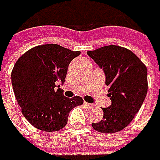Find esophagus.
<instances>
[{
	"instance_id": "esophagus-1",
	"label": "esophagus",
	"mask_w": 160,
	"mask_h": 160,
	"mask_svg": "<svg viewBox=\"0 0 160 160\" xmlns=\"http://www.w3.org/2000/svg\"><path fill=\"white\" fill-rule=\"evenodd\" d=\"M83 105H84V107H86V108H89V107H92V104H91V103L86 102H83Z\"/></svg>"
}]
</instances>
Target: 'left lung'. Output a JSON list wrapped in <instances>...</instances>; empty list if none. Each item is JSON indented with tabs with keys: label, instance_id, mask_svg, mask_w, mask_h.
<instances>
[{
	"label": "left lung",
	"instance_id": "1",
	"mask_svg": "<svg viewBox=\"0 0 160 160\" xmlns=\"http://www.w3.org/2000/svg\"><path fill=\"white\" fill-rule=\"evenodd\" d=\"M102 69L112 104L103 118L92 123L97 131L114 133L127 128L138 112L148 92V69L134 53L118 46H107L87 52Z\"/></svg>",
	"mask_w": 160,
	"mask_h": 160
}]
</instances>
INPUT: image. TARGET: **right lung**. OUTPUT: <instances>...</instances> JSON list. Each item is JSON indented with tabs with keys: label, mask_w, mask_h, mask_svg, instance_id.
I'll return each instance as SVG.
<instances>
[{
	"label": "right lung",
	"mask_w": 160,
	"mask_h": 160,
	"mask_svg": "<svg viewBox=\"0 0 160 160\" xmlns=\"http://www.w3.org/2000/svg\"><path fill=\"white\" fill-rule=\"evenodd\" d=\"M79 55L51 43L31 48L17 61L12 86L22 114L32 127L48 132L60 130L67 125L71 109L83 103L81 97H64L60 88L69 62Z\"/></svg>",
	"instance_id": "obj_1"
}]
</instances>
